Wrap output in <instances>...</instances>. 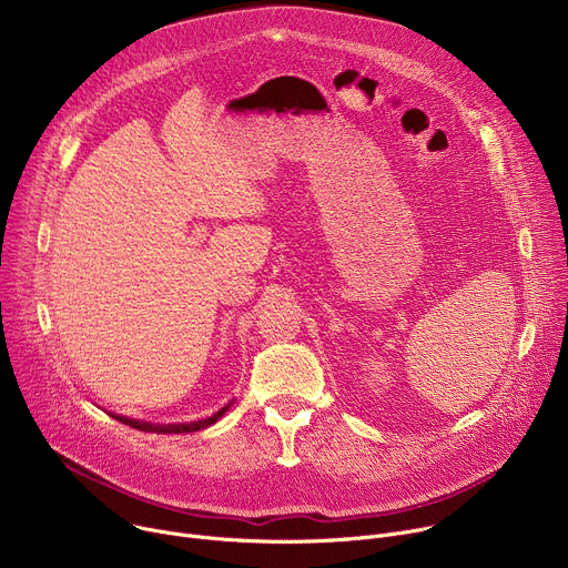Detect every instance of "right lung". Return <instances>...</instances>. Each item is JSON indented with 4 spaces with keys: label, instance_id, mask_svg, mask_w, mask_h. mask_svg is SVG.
I'll use <instances>...</instances> for the list:
<instances>
[{
    "label": "right lung",
    "instance_id": "right-lung-1",
    "mask_svg": "<svg viewBox=\"0 0 568 568\" xmlns=\"http://www.w3.org/2000/svg\"><path fill=\"white\" fill-rule=\"evenodd\" d=\"M229 407H231V402L226 404V407H222L220 412H215L211 418L195 420V423H173V425H152V423H145V420H134V418H125V416H116V414H112V418L132 427V429L150 432V434H191V432H200V429H206L213 423H217L229 412Z\"/></svg>",
    "mask_w": 568,
    "mask_h": 568
}]
</instances>
